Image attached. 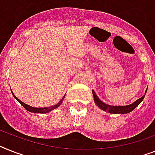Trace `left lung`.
<instances>
[{
  "label": "left lung",
  "instance_id": "8db88e82",
  "mask_svg": "<svg viewBox=\"0 0 155 155\" xmlns=\"http://www.w3.org/2000/svg\"><path fill=\"white\" fill-rule=\"evenodd\" d=\"M147 90H146L145 92V94L146 93H147ZM93 95L96 104H97L101 109L104 110V111H105V112H108V113H112V114H127V113L131 112V111H133V110L135 109V108L139 105V104L143 101V100L144 97H145V95L143 96L141 98H139L137 101H135L134 103L131 104H129V105L112 106L102 102L98 98V97L97 96V94H96L95 92L93 91Z\"/></svg>",
  "mask_w": 155,
  "mask_h": 155
}]
</instances>
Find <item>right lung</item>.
<instances>
[{
    "label": "right lung",
    "mask_w": 155,
    "mask_h": 155,
    "mask_svg": "<svg viewBox=\"0 0 155 155\" xmlns=\"http://www.w3.org/2000/svg\"><path fill=\"white\" fill-rule=\"evenodd\" d=\"M12 95L14 96V97L17 100V101L19 102V103L21 104V105L24 106V108H25V109L28 110V112H34V113H47V112H50L53 109H55V108H57L58 107H59V106L62 104V101H63L64 98H65V96H64L63 97H62V99L61 100V101H60L58 102L57 104H55V105H54V106H51V107H46V108H34V107H31V106L28 105V104H26L25 103H24V102L21 101L20 100L18 99L16 96L14 95L12 92Z\"/></svg>",
    "instance_id": "obj_1"
}]
</instances>
